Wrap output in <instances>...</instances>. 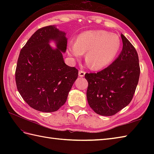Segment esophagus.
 <instances>
[{"instance_id": "obj_1", "label": "esophagus", "mask_w": 154, "mask_h": 154, "mask_svg": "<svg viewBox=\"0 0 154 154\" xmlns=\"http://www.w3.org/2000/svg\"><path fill=\"white\" fill-rule=\"evenodd\" d=\"M85 72L83 70H79V76L81 77H83L85 76Z\"/></svg>"}]
</instances>
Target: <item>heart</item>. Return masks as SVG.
Wrapping results in <instances>:
<instances>
[{"label":"heart","mask_w":154,"mask_h":154,"mask_svg":"<svg viewBox=\"0 0 154 154\" xmlns=\"http://www.w3.org/2000/svg\"><path fill=\"white\" fill-rule=\"evenodd\" d=\"M120 40L115 34L104 30L84 32L75 42H70L67 52L71 59H78L86 52L85 60L93 70L108 66L117 56L120 49Z\"/></svg>","instance_id":"b5f03b06"}]
</instances>
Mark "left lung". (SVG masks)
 <instances>
[{"label": "left lung", "instance_id": "obj_1", "mask_svg": "<svg viewBox=\"0 0 154 154\" xmlns=\"http://www.w3.org/2000/svg\"><path fill=\"white\" fill-rule=\"evenodd\" d=\"M122 50L109 67L97 73H86L87 98L94 112L112 116L131 102L138 85L140 68L138 53L121 34Z\"/></svg>", "mask_w": 154, "mask_h": 154}]
</instances>
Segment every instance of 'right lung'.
I'll return each instance as SVG.
<instances>
[{"mask_svg":"<svg viewBox=\"0 0 154 154\" xmlns=\"http://www.w3.org/2000/svg\"><path fill=\"white\" fill-rule=\"evenodd\" d=\"M51 40L57 44L53 49ZM65 33L55 25L35 32L20 52L15 72L17 89L30 107L44 112L57 111L66 102L78 77L77 69L65 63Z\"/></svg>","mask_w":154,"mask_h":154,"instance_id":"right-lung-1","label":"right lung"}]
</instances>
